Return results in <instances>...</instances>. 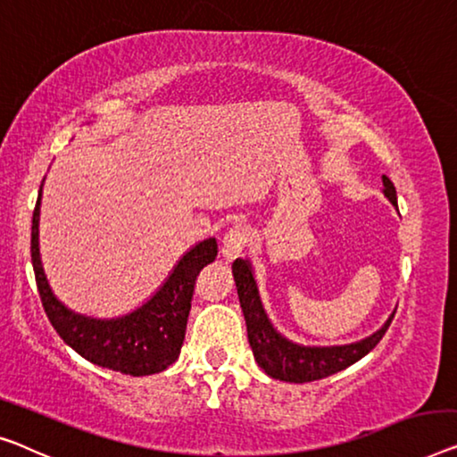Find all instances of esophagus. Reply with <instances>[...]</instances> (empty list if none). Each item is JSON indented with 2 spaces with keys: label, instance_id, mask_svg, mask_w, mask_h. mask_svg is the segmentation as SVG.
I'll use <instances>...</instances> for the list:
<instances>
[{
  "label": "esophagus",
  "instance_id": "esophagus-1",
  "mask_svg": "<svg viewBox=\"0 0 457 457\" xmlns=\"http://www.w3.org/2000/svg\"><path fill=\"white\" fill-rule=\"evenodd\" d=\"M250 240V231L244 228V226H234L228 229V234L223 236V242H221V254L226 258L228 262L234 261V258L240 254L242 248L246 246Z\"/></svg>",
  "mask_w": 457,
  "mask_h": 457
}]
</instances>
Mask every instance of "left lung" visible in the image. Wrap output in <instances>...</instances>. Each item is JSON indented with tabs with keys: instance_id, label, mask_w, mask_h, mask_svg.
<instances>
[{
	"instance_id": "left-lung-1",
	"label": "left lung",
	"mask_w": 457,
	"mask_h": 457,
	"mask_svg": "<svg viewBox=\"0 0 457 457\" xmlns=\"http://www.w3.org/2000/svg\"><path fill=\"white\" fill-rule=\"evenodd\" d=\"M381 182H384L386 199L394 207H398L396 188H394L392 180L384 174ZM231 272H234L237 297H240L244 320H246L248 343L252 346V353H254L256 363L261 365V370L267 376L281 381L305 384V381H316L346 370L349 365L357 363L359 359H363L379 343L394 318L392 312L379 330L355 340V343L330 346L302 345L281 335L275 328V324L270 322L261 294H258L254 269H252L248 258H236L234 264H231Z\"/></svg>"
}]
</instances>
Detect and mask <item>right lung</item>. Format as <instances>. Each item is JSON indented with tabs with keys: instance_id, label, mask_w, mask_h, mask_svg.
<instances>
[{
	"instance_id": "obj_1",
	"label": "right lung",
	"mask_w": 457,
	"mask_h": 457,
	"mask_svg": "<svg viewBox=\"0 0 457 457\" xmlns=\"http://www.w3.org/2000/svg\"><path fill=\"white\" fill-rule=\"evenodd\" d=\"M40 199L43 185L32 213L30 254L40 302L57 335L90 363L125 376H152L172 365L185 340L196 275L217 256L215 237L187 250L162 287L137 310L117 318H94L67 308L46 281L38 248Z\"/></svg>"
}]
</instances>
